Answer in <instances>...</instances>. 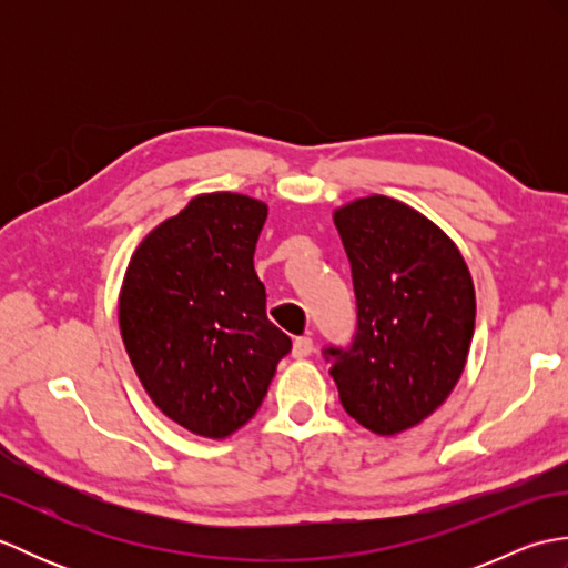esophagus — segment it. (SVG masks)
Returning a JSON list of instances; mask_svg holds the SVG:
<instances>
[{"mask_svg":"<svg viewBox=\"0 0 568 568\" xmlns=\"http://www.w3.org/2000/svg\"><path fill=\"white\" fill-rule=\"evenodd\" d=\"M312 352H315V342L310 336H297L293 342V356L295 358H307Z\"/></svg>","mask_w":568,"mask_h":568,"instance_id":"34e87169","label":"esophagus"}]
</instances>
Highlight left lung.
<instances>
[{"instance_id":"obj_1","label":"left lung","mask_w":568,"mask_h":568,"mask_svg":"<svg viewBox=\"0 0 568 568\" xmlns=\"http://www.w3.org/2000/svg\"><path fill=\"white\" fill-rule=\"evenodd\" d=\"M352 263L358 327L329 346L332 378L358 425L393 437L437 409L466 366L476 291L454 241L425 214L385 195L334 212Z\"/></svg>"}]
</instances>
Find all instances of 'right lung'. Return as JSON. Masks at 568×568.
<instances>
[{"mask_svg": "<svg viewBox=\"0 0 568 568\" xmlns=\"http://www.w3.org/2000/svg\"><path fill=\"white\" fill-rule=\"evenodd\" d=\"M268 207L210 192L159 224L129 261L119 329L136 376L165 417L224 439L256 415L293 348L265 317L253 251Z\"/></svg>", "mask_w": 568, "mask_h": 568, "instance_id": "add662e5", "label": "right lung"}]
</instances>
